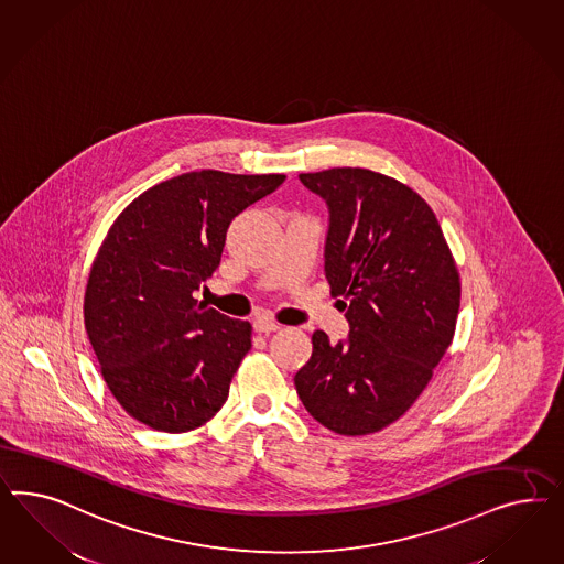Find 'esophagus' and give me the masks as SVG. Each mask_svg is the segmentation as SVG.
I'll list each match as a JSON object with an SVG mask.
<instances>
[{
	"label": "esophagus",
	"mask_w": 564,
	"mask_h": 564,
	"mask_svg": "<svg viewBox=\"0 0 564 564\" xmlns=\"http://www.w3.org/2000/svg\"><path fill=\"white\" fill-rule=\"evenodd\" d=\"M281 326L276 325L274 321H271L269 316H258L254 318V330L257 333H274V330H279Z\"/></svg>",
	"instance_id": "1"
}]
</instances>
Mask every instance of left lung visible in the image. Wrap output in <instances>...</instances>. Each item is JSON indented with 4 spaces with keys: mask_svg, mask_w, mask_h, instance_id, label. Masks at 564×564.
I'll return each mask as SVG.
<instances>
[{
    "mask_svg": "<svg viewBox=\"0 0 564 564\" xmlns=\"http://www.w3.org/2000/svg\"><path fill=\"white\" fill-rule=\"evenodd\" d=\"M330 213L325 273L349 321L347 341L312 335L295 375L307 413L343 436L391 426L453 341L462 281L434 210L394 177L333 167L300 173Z\"/></svg>",
    "mask_w": 564,
    "mask_h": 564,
    "instance_id": "obj_1",
    "label": "left lung"
}]
</instances>
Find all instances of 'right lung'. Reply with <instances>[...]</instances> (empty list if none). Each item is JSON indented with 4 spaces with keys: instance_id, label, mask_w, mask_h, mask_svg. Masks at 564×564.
<instances>
[{
    "instance_id": "right-lung-1",
    "label": "right lung",
    "mask_w": 564,
    "mask_h": 564,
    "mask_svg": "<svg viewBox=\"0 0 564 564\" xmlns=\"http://www.w3.org/2000/svg\"><path fill=\"white\" fill-rule=\"evenodd\" d=\"M283 173H182L142 192L109 227L85 291L86 335L123 410L180 434L227 401L252 325L194 297L221 262L229 223Z\"/></svg>"
}]
</instances>
